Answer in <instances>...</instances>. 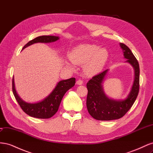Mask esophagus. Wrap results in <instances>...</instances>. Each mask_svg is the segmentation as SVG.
<instances>
[{
    "instance_id": "obj_1",
    "label": "esophagus",
    "mask_w": 153,
    "mask_h": 153,
    "mask_svg": "<svg viewBox=\"0 0 153 153\" xmlns=\"http://www.w3.org/2000/svg\"><path fill=\"white\" fill-rule=\"evenodd\" d=\"M76 84H78V85H82V84H83V81L82 80H78L77 81H76Z\"/></svg>"
}]
</instances>
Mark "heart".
Wrapping results in <instances>:
<instances>
[{"label":"heart","instance_id":"obj_1","mask_svg":"<svg viewBox=\"0 0 153 153\" xmlns=\"http://www.w3.org/2000/svg\"><path fill=\"white\" fill-rule=\"evenodd\" d=\"M108 53L105 48H100L94 45H81L69 55L71 61L76 64H85L84 69L88 75L99 73L108 59Z\"/></svg>","mask_w":153,"mask_h":153}]
</instances>
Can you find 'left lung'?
I'll return each mask as SVG.
<instances>
[{
  "instance_id": "obj_1",
  "label": "left lung",
  "mask_w": 153,
  "mask_h": 153,
  "mask_svg": "<svg viewBox=\"0 0 153 153\" xmlns=\"http://www.w3.org/2000/svg\"><path fill=\"white\" fill-rule=\"evenodd\" d=\"M124 50V57L135 69V80L127 98L124 100L109 99L103 91L102 82L108 69L92 77L87 82L88 90L86 105L89 114L99 121H111L123 117L131 108L139 92L140 68L139 64L131 50L124 43L120 44Z\"/></svg>"
}]
</instances>
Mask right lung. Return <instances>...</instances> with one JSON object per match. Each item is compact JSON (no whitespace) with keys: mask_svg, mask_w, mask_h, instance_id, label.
Wrapping results in <instances>:
<instances>
[{"mask_svg":"<svg viewBox=\"0 0 153 153\" xmlns=\"http://www.w3.org/2000/svg\"><path fill=\"white\" fill-rule=\"evenodd\" d=\"M59 39L58 36H38L27 43L23 47V49L34 43H51ZM75 78H71L68 80L60 81L48 96L42 101L36 103H26L18 96L15 88L13 77L12 80V89L18 103L25 114L29 115V116L38 119H48L56 114L64 95L69 89L75 85Z\"/></svg>","mask_w":153,"mask_h":153,"instance_id":"add662e5","label":"right lung"}]
</instances>
